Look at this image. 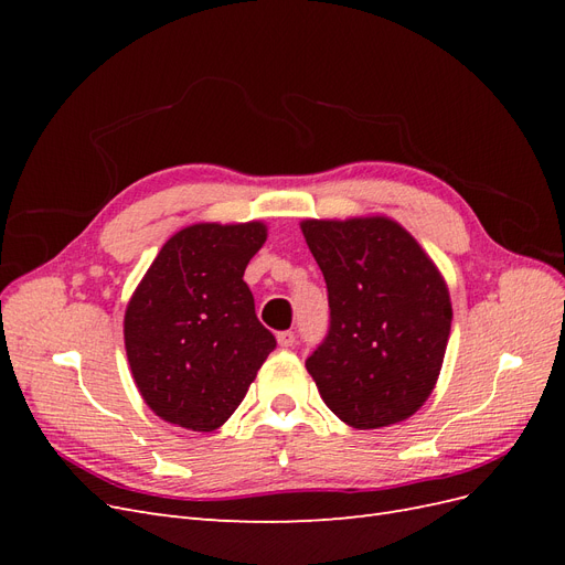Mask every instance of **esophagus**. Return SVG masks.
I'll return each mask as SVG.
<instances>
[{
    "label": "esophagus",
    "mask_w": 565,
    "mask_h": 565,
    "mask_svg": "<svg viewBox=\"0 0 565 565\" xmlns=\"http://www.w3.org/2000/svg\"><path fill=\"white\" fill-rule=\"evenodd\" d=\"M278 344H280L282 349H289V347H295V332H292V330H285V332H278Z\"/></svg>",
    "instance_id": "34e87169"
}]
</instances>
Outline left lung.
<instances>
[{
  "instance_id": "8db88e82",
  "label": "left lung",
  "mask_w": 565,
  "mask_h": 565,
  "mask_svg": "<svg viewBox=\"0 0 565 565\" xmlns=\"http://www.w3.org/2000/svg\"><path fill=\"white\" fill-rule=\"evenodd\" d=\"M328 282L330 330L306 358L320 398L353 429L413 417L446 355L448 285L419 243L386 216L301 221Z\"/></svg>"
}]
</instances>
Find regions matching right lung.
<instances>
[{
    "label": "right lung",
    "instance_id": "right-lung-1",
    "mask_svg": "<svg viewBox=\"0 0 565 565\" xmlns=\"http://www.w3.org/2000/svg\"><path fill=\"white\" fill-rule=\"evenodd\" d=\"M266 243L262 221L174 233L136 287L125 349L146 405L169 424L214 431L276 349L243 280Z\"/></svg>",
    "mask_w": 565,
    "mask_h": 565
}]
</instances>
